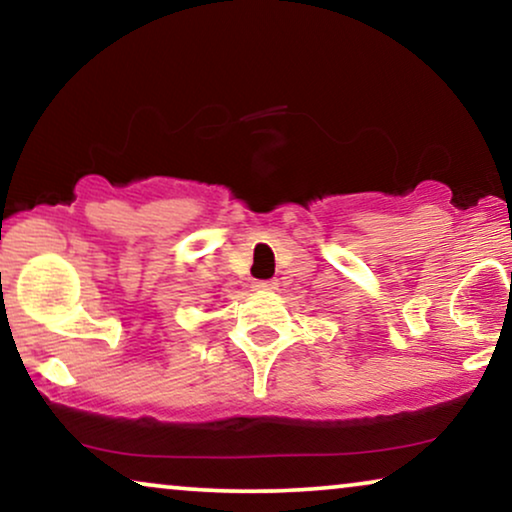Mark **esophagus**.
Returning a JSON list of instances; mask_svg holds the SVG:
<instances>
[{"mask_svg": "<svg viewBox=\"0 0 512 512\" xmlns=\"http://www.w3.org/2000/svg\"><path fill=\"white\" fill-rule=\"evenodd\" d=\"M277 282L275 279H256L254 282V291H275Z\"/></svg>", "mask_w": 512, "mask_h": 512, "instance_id": "1", "label": "esophagus"}]
</instances>
